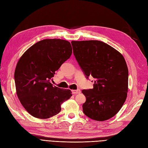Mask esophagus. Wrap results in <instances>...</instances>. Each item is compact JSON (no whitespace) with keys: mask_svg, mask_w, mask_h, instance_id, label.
Here are the masks:
<instances>
[{"mask_svg":"<svg viewBox=\"0 0 148 148\" xmlns=\"http://www.w3.org/2000/svg\"><path fill=\"white\" fill-rule=\"evenodd\" d=\"M72 94H79L81 92V90L79 89H77V90H72Z\"/></svg>","mask_w":148,"mask_h":148,"instance_id":"esophagus-1","label":"esophagus"}]
</instances>
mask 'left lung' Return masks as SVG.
Wrapping results in <instances>:
<instances>
[{
	"label": "left lung",
	"mask_w": 148,
	"mask_h": 148,
	"mask_svg": "<svg viewBox=\"0 0 148 148\" xmlns=\"http://www.w3.org/2000/svg\"><path fill=\"white\" fill-rule=\"evenodd\" d=\"M71 43L86 76L95 79L93 89L82 90L86 98L83 113L95 121L111 118L121 110L127 95L129 71L124 58L118 51L99 40Z\"/></svg>",
	"instance_id": "obj_1"
}]
</instances>
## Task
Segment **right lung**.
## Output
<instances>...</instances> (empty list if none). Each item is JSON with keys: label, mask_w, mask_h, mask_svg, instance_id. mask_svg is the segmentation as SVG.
I'll use <instances>...</instances> for the list:
<instances>
[{"label": "right lung", "mask_w": 148, "mask_h": 148, "mask_svg": "<svg viewBox=\"0 0 148 148\" xmlns=\"http://www.w3.org/2000/svg\"><path fill=\"white\" fill-rule=\"evenodd\" d=\"M72 53L71 44L62 39L38 42L20 58L14 71L18 97L28 113L39 119L58 114L61 105L72 96L70 89L53 86L51 80Z\"/></svg>", "instance_id": "add662e5"}]
</instances>
